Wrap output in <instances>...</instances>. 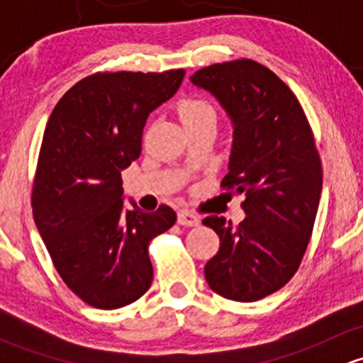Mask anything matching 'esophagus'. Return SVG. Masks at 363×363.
<instances>
[{
	"mask_svg": "<svg viewBox=\"0 0 363 363\" xmlns=\"http://www.w3.org/2000/svg\"><path fill=\"white\" fill-rule=\"evenodd\" d=\"M177 223H179V225H182V226H196V225H200V219L196 218L193 212L181 211L177 214Z\"/></svg>",
	"mask_w": 363,
	"mask_h": 363,
	"instance_id": "34e87169",
	"label": "esophagus"
}]
</instances>
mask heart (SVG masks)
I'll return each mask as SVG.
<instances>
[{
	"instance_id": "heart-1",
	"label": "heart",
	"mask_w": 363,
	"mask_h": 363,
	"mask_svg": "<svg viewBox=\"0 0 363 363\" xmlns=\"http://www.w3.org/2000/svg\"><path fill=\"white\" fill-rule=\"evenodd\" d=\"M177 112L182 124L203 123V121L216 123V108L200 96L182 98L177 104Z\"/></svg>"
}]
</instances>
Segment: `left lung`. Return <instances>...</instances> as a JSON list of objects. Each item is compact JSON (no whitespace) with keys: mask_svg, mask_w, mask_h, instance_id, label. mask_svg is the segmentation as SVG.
<instances>
[{"mask_svg":"<svg viewBox=\"0 0 363 363\" xmlns=\"http://www.w3.org/2000/svg\"><path fill=\"white\" fill-rule=\"evenodd\" d=\"M189 80L232 119V155L221 186L246 196V218L237 228L219 216L203 219L219 235L205 279L225 298L255 302L281 290L302 262L323 184L320 155L296 96L263 65H211Z\"/></svg>","mask_w":363,"mask_h":363,"instance_id":"obj_1","label":"left lung"}]
</instances>
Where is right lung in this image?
<instances>
[{
	"label": "right lung",
	"instance_id": "1",
	"mask_svg": "<svg viewBox=\"0 0 363 363\" xmlns=\"http://www.w3.org/2000/svg\"><path fill=\"white\" fill-rule=\"evenodd\" d=\"M182 79L181 68L94 73L63 94L45 126L33 218L61 279L98 309H119L149 290V242L177 219L168 205L124 208L121 172L140 156L149 113Z\"/></svg>",
	"mask_w": 363,
	"mask_h": 363
}]
</instances>
